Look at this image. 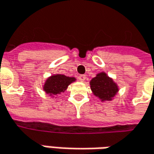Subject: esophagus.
<instances>
[{
    "label": "esophagus",
    "mask_w": 154,
    "mask_h": 154,
    "mask_svg": "<svg viewBox=\"0 0 154 154\" xmlns=\"http://www.w3.org/2000/svg\"><path fill=\"white\" fill-rule=\"evenodd\" d=\"M78 79H79L81 82H83V81H85V79H86V76H85V75H79Z\"/></svg>",
    "instance_id": "34e87169"
}]
</instances>
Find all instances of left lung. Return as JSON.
<instances>
[{
  "mask_svg": "<svg viewBox=\"0 0 154 154\" xmlns=\"http://www.w3.org/2000/svg\"><path fill=\"white\" fill-rule=\"evenodd\" d=\"M90 88L94 94L102 101L111 100L119 91L117 84L105 72H100L94 77L90 81Z\"/></svg>",
  "mask_w": 154,
  "mask_h": 154,
  "instance_id": "left-lung-1",
  "label": "left lung"
}]
</instances>
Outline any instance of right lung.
Wrapping results in <instances>:
<instances>
[{
  "instance_id": "1",
  "label": "right lung",
  "mask_w": 154,
  "mask_h": 154,
  "mask_svg": "<svg viewBox=\"0 0 154 154\" xmlns=\"http://www.w3.org/2000/svg\"><path fill=\"white\" fill-rule=\"evenodd\" d=\"M76 80L75 77H66L65 75H54L47 79L43 90L49 95H56L64 92L67 87Z\"/></svg>"
}]
</instances>
